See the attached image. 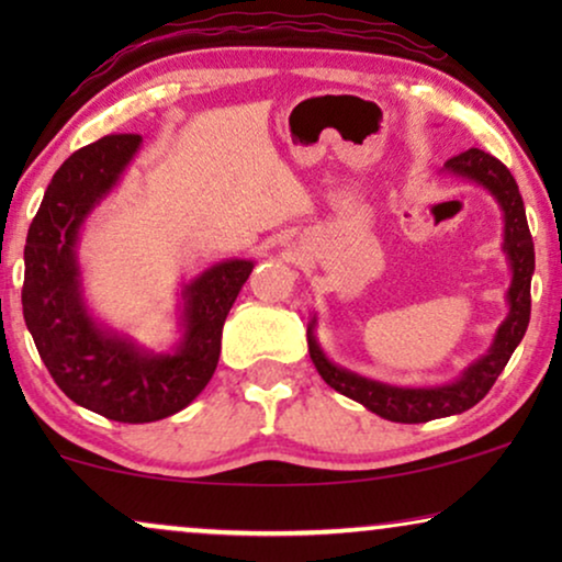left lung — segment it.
<instances>
[{"label":"left lung","mask_w":562,"mask_h":562,"mask_svg":"<svg viewBox=\"0 0 562 562\" xmlns=\"http://www.w3.org/2000/svg\"><path fill=\"white\" fill-rule=\"evenodd\" d=\"M450 173L463 176L481 183L491 191L504 212V252L512 266V286L506 291L509 314L496 329L494 342L486 356L471 363L458 381L445 383V386L429 389H402L389 386V383L363 379V375L348 371V368L335 366L325 352H322L317 337H314V322L306 327V342H310L312 363L317 368L327 386L340 391L342 396L363 404L368 412L379 414L383 419L404 422V425H419V422L450 417V414H463L481 402L494 386L498 373L509 363L512 352L517 350L521 337L527 333L529 312H532V296H529V283L535 273V243L527 227L525 202H521L519 187L514 181L509 168L502 160L471 148L460 156H452L445 164Z\"/></svg>","instance_id":"left-lung-1"}]
</instances>
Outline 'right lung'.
<instances>
[{
    "instance_id": "right-lung-1",
    "label": "right lung",
    "mask_w": 562,
    "mask_h": 562,
    "mask_svg": "<svg viewBox=\"0 0 562 562\" xmlns=\"http://www.w3.org/2000/svg\"><path fill=\"white\" fill-rule=\"evenodd\" d=\"M140 135H106L64 160L25 243L22 314L58 389L106 419L143 425L181 412L210 383L222 327L252 260H225L183 289L181 340L148 352L91 317L76 260L79 229L140 148Z\"/></svg>"
}]
</instances>
